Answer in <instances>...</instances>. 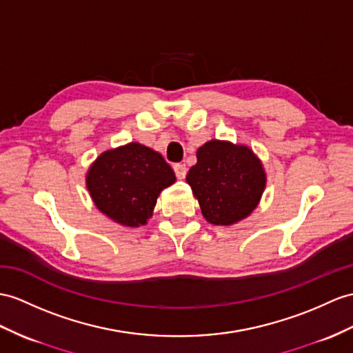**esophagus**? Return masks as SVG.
Instances as JSON below:
<instances>
[{"instance_id": "34e87169", "label": "esophagus", "mask_w": 353, "mask_h": 353, "mask_svg": "<svg viewBox=\"0 0 353 353\" xmlns=\"http://www.w3.org/2000/svg\"><path fill=\"white\" fill-rule=\"evenodd\" d=\"M174 172H175V175H176L178 179H183L187 175V168H185V165H183V163H175Z\"/></svg>"}]
</instances>
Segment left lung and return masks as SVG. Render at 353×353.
Returning a JSON list of instances; mask_svg holds the SVG:
<instances>
[{
  "mask_svg": "<svg viewBox=\"0 0 353 353\" xmlns=\"http://www.w3.org/2000/svg\"><path fill=\"white\" fill-rule=\"evenodd\" d=\"M196 156L197 163L185 179L203 217L221 226L245 219L265 188V172L253 151L230 142L210 141Z\"/></svg>",
  "mask_w": 353,
  "mask_h": 353,
  "instance_id": "1",
  "label": "left lung"
}]
</instances>
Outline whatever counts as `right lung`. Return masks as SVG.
Instances as JSON below:
<instances>
[{
    "mask_svg": "<svg viewBox=\"0 0 353 353\" xmlns=\"http://www.w3.org/2000/svg\"><path fill=\"white\" fill-rule=\"evenodd\" d=\"M172 183L175 174L161 154L136 142L103 152L87 175L97 208L124 226L145 225Z\"/></svg>",
    "mask_w": 353,
    "mask_h": 353,
    "instance_id": "1",
    "label": "right lung"
}]
</instances>
